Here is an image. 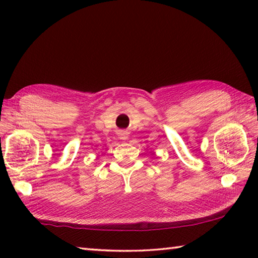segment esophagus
Returning a JSON list of instances; mask_svg holds the SVG:
<instances>
[{
	"label": "esophagus",
	"instance_id": "obj_1",
	"mask_svg": "<svg viewBox=\"0 0 258 258\" xmlns=\"http://www.w3.org/2000/svg\"><path fill=\"white\" fill-rule=\"evenodd\" d=\"M128 138V133L126 132V131H123V132L120 133V139H123V140H126Z\"/></svg>",
	"mask_w": 258,
	"mask_h": 258
}]
</instances>
